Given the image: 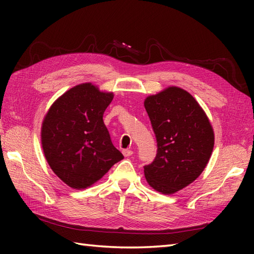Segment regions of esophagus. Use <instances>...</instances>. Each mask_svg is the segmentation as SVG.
I'll return each instance as SVG.
<instances>
[{
    "mask_svg": "<svg viewBox=\"0 0 254 254\" xmlns=\"http://www.w3.org/2000/svg\"><path fill=\"white\" fill-rule=\"evenodd\" d=\"M123 155L126 156V157H128V156H131L133 154V150L131 149H123Z\"/></svg>",
    "mask_w": 254,
    "mask_h": 254,
    "instance_id": "34e87169",
    "label": "esophagus"
}]
</instances>
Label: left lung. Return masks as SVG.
I'll return each mask as SVG.
<instances>
[{"label": "left lung", "mask_w": 254, "mask_h": 254, "mask_svg": "<svg viewBox=\"0 0 254 254\" xmlns=\"http://www.w3.org/2000/svg\"><path fill=\"white\" fill-rule=\"evenodd\" d=\"M157 141V154L144 166L148 185L174 194L202 174L214 148L207 116L187 90L171 86L144 101Z\"/></svg>", "instance_id": "1"}]
</instances>
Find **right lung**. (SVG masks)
I'll use <instances>...</instances> for the list:
<instances>
[{"instance_id": "add662e5", "label": "right lung", "mask_w": 254, "mask_h": 254, "mask_svg": "<svg viewBox=\"0 0 254 254\" xmlns=\"http://www.w3.org/2000/svg\"><path fill=\"white\" fill-rule=\"evenodd\" d=\"M112 99V93L84 83L59 97L46 115L42 149L52 171L68 187H90L123 159L102 120Z\"/></svg>"}]
</instances>
